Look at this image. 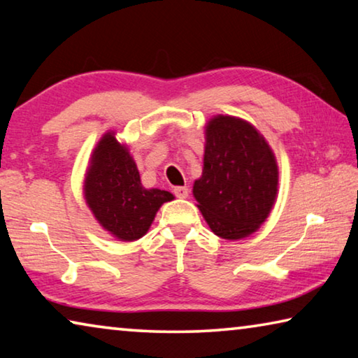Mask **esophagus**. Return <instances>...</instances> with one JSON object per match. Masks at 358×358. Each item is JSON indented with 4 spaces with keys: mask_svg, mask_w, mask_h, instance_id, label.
I'll return each instance as SVG.
<instances>
[{
    "mask_svg": "<svg viewBox=\"0 0 358 358\" xmlns=\"http://www.w3.org/2000/svg\"><path fill=\"white\" fill-rule=\"evenodd\" d=\"M173 192H175V196L180 197V199H186L187 194H189V191H187L186 186H175Z\"/></svg>",
    "mask_w": 358,
    "mask_h": 358,
    "instance_id": "1",
    "label": "esophagus"
}]
</instances>
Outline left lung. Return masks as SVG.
I'll return each instance as SVG.
<instances>
[{
  "mask_svg": "<svg viewBox=\"0 0 358 358\" xmlns=\"http://www.w3.org/2000/svg\"><path fill=\"white\" fill-rule=\"evenodd\" d=\"M278 192L273 151L248 121L229 115L211 118L205 128L202 177L192 194L217 237L240 240L260 227Z\"/></svg>",
  "mask_w": 358,
  "mask_h": 358,
  "instance_id": "left-lung-1",
  "label": "left lung"
}]
</instances>
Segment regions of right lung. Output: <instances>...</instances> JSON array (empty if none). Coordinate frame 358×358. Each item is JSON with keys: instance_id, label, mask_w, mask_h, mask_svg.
Wrapping results in <instances>:
<instances>
[{"instance_id": "1", "label": "right lung", "mask_w": 358, "mask_h": 358, "mask_svg": "<svg viewBox=\"0 0 358 358\" xmlns=\"http://www.w3.org/2000/svg\"><path fill=\"white\" fill-rule=\"evenodd\" d=\"M83 191L101 226L123 241L143 237L161 205L173 199L169 191L142 186L134 159L115 132H107L96 145Z\"/></svg>"}]
</instances>
